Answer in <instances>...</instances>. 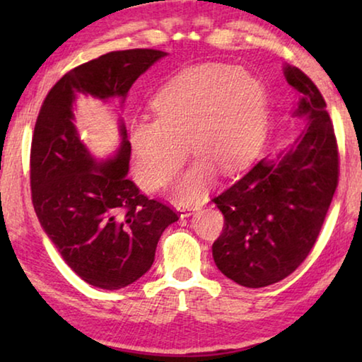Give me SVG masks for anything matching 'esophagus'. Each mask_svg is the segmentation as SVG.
Listing matches in <instances>:
<instances>
[{
	"label": "esophagus",
	"mask_w": 362,
	"mask_h": 362,
	"mask_svg": "<svg viewBox=\"0 0 362 362\" xmlns=\"http://www.w3.org/2000/svg\"><path fill=\"white\" fill-rule=\"evenodd\" d=\"M194 211H198V207H192V209H180V217H189Z\"/></svg>",
	"instance_id": "1"
}]
</instances>
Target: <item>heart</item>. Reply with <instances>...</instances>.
<instances>
[{"label": "heart", "mask_w": 362, "mask_h": 362, "mask_svg": "<svg viewBox=\"0 0 362 362\" xmlns=\"http://www.w3.org/2000/svg\"><path fill=\"white\" fill-rule=\"evenodd\" d=\"M155 118H134L129 142L139 180L161 188L185 161L188 145L198 159L177 183L182 203L201 199L217 170L247 168L267 132V95L255 76L225 65H201L175 75L153 95Z\"/></svg>", "instance_id": "heart-1"}]
</instances>
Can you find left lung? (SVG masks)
<instances>
[{"mask_svg":"<svg viewBox=\"0 0 362 362\" xmlns=\"http://www.w3.org/2000/svg\"><path fill=\"white\" fill-rule=\"evenodd\" d=\"M284 76L300 93L292 118L305 119L303 131L212 199L225 217L214 262L244 287H265L296 272L315 246L339 183V150L320 89L297 66L284 65Z\"/></svg>","mask_w":362,"mask_h":362,"instance_id":"left-lung-1","label":"left lung"}]
</instances>
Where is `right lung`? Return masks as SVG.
Here are the masks:
<instances>
[{
  "label": "right lung",
  "instance_id": "add662e5",
  "mask_svg": "<svg viewBox=\"0 0 362 362\" xmlns=\"http://www.w3.org/2000/svg\"><path fill=\"white\" fill-rule=\"evenodd\" d=\"M166 56L129 49L79 65L54 84L36 119L30 153L35 212L66 265L99 289L116 291L144 276L163 231L179 216L127 179L131 144L124 121L115 155L97 159L79 139L73 103L78 94L124 102L136 79Z\"/></svg>",
  "mask_w": 362,
  "mask_h": 362
}]
</instances>
